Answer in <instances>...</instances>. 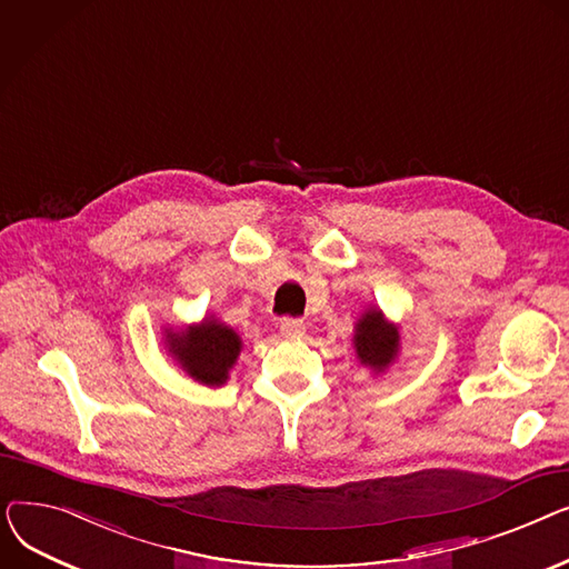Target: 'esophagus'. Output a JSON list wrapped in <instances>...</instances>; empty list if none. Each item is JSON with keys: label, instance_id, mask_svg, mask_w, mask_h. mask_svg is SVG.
<instances>
[{"label": "esophagus", "instance_id": "esophagus-1", "mask_svg": "<svg viewBox=\"0 0 569 569\" xmlns=\"http://www.w3.org/2000/svg\"><path fill=\"white\" fill-rule=\"evenodd\" d=\"M279 330H281L283 337L295 339V337H305L307 327H305V322L300 318H283L281 325H279Z\"/></svg>", "mask_w": 569, "mask_h": 569}]
</instances>
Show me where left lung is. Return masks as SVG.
<instances>
[{"instance_id":"8db88e82","label":"left lung","mask_w":569,"mask_h":569,"mask_svg":"<svg viewBox=\"0 0 569 569\" xmlns=\"http://www.w3.org/2000/svg\"><path fill=\"white\" fill-rule=\"evenodd\" d=\"M352 348L357 362L380 376L399 360L401 325L387 320L380 307H369L355 322Z\"/></svg>"}]
</instances>
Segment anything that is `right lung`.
<instances>
[{
    "instance_id": "1",
    "label": "right lung",
    "mask_w": 569,
    "mask_h": 569,
    "mask_svg": "<svg viewBox=\"0 0 569 569\" xmlns=\"http://www.w3.org/2000/svg\"><path fill=\"white\" fill-rule=\"evenodd\" d=\"M163 348L172 362L191 380L204 387H221L242 352V337L214 316L187 327H161Z\"/></svg>"
}]
</instances>
